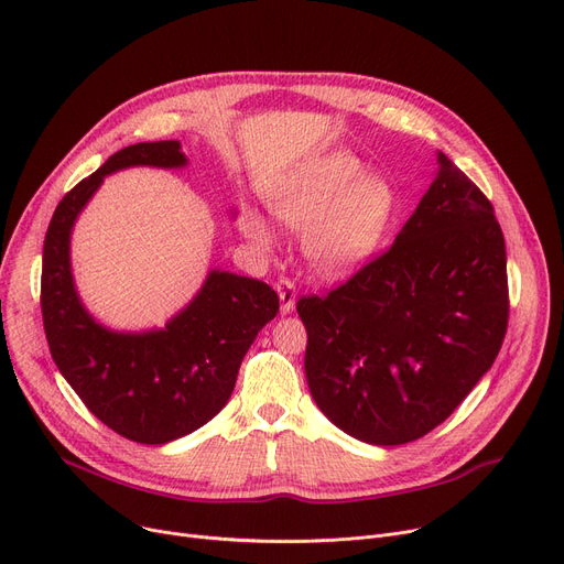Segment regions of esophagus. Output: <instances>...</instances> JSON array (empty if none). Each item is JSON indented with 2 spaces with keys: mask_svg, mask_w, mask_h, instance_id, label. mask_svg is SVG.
Returning <instances> with one entry per match:
<instances>
[{
  "mask_svg": "<svg viewBox=\"0 0 564 564\" xmlns=\"http://www.w3.org/2000/svg\"><path fill=\"white\" fill-rule=\"evenodd\" d=\"M276 292H279V300H281V313L288 315L294 311V304H297V290H294V283L288 279H281L276 283Z\"/></svg>",
  "mask_w": 564,
  "mask_h": 564,
  "instance_id": "34e87169",
  "label": "esophagus"
}]
</instances>
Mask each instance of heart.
I'll list each match as a JSON object with an SVG mask.
<instances>
[{
    "mask_svg": "<svg viewBox=\"0 0 564 564\" xmlns=\"http://www.w3.org/2000/svg\"><path fill=\"white\" fill-rule=\"evenodd\" d=\"M349 155L332 153L290 171L267 187L272 213L304 230V253L319 274L338 276L361 267L381 245L395 198L381 177H361ZM240 230L258 247L270 245V228L256 210H245Z\"/></svg>",
    "mask_w": 564,
    "mask_h": 564,
    "instance_id": "heart-1",
    "label": "heart"
}]
</instances>
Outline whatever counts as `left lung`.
<instances>
[{
  "label": "left lung",
  "instance_id": "8db88e82",
  "mask_svg": "<svg viewBox=\"0 0 564 564\" xmlns=\"http://www.w3.org/2000/svg\"><path fill=\"white\" fill-rule=\"evenodd\" d=\"M391 249L327 297H304L306 379L338 430L402 446L446 421L508 329L506 240L487 196L441 151Z\"/></svg>",
  "mask_w": 564,
  "mask_h": 564
}]
</instances>
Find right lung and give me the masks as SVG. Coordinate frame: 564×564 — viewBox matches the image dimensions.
<instances>
[{"mask_svg": "<svg viewBox=\"0 0 564 564\" xmlns=\"http://www.w3.org/2000/svg\"><path fill=\"white\" fill-rule=\"evenodd\" d=\"M187 164L181 141H145L113 153L56 205L43 247L41 308L58 372L96 419L145 446H162L213 421L258 332L279 313L270 285L224 270L207 272L189 304L164 327L111 329L84 306L70 237L105 177L132 166Z\"/></svg>", "mask_w": 564, "mask_h": 564, "instance_id": "right-lung-1", "label": "right lung"}]
</instances>
